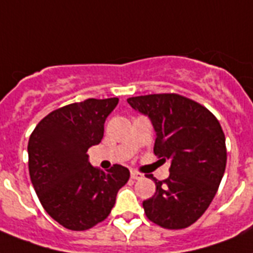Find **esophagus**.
Instances as JSON below:
<instances>
[{"label": "esophagus", "instance_id": "obj_1", "mask_svg": "<svg viewBox=\"0 0 253 253\" xmlns=\"http://www.w3.org/2000/svg\"><path fill=\"white\" fill-rule=\"evenodd\" d=\"M130 177H132L133 179H141L144 175L141 173H138V171H136V170H132V171H130Z\"/></svg>", "mask_w": 253, "mask_h": 253}]
</instances>
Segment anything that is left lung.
Masks as SVG:
<instances>
[{
    "instance_id": "1",
    "label": "left lung",
    "mask_w": 253,
    "mask_h": 253,
    "mask_svg": "<svg viewBox=\"0 0 253 253\" xmlns=\"http://www.w3.org/2000/svg\"><path fill=\"white\" fill-rule=\"evenodd\" d=\"M134 111L150 120L154 153L170 161V175L157 181L156 194L142 202L152 222L169 230L186 228L210 206L226 170V137L216 117L177 93L129 97Z\"/></svg>"
}]
</instances>
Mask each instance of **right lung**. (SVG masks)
Wrapping results in <instances>:
<instances>
[{"label": "right lung", "mask_w": 253, "mask_h": 253, "mask_svg": "<svg viewBox=\"0 0 253 253\" xmlns=\"http://www.w3.org/2000/svg\"><path fill=\"white\" fill-rule=\"evenodd\" d=\"M119 99H88L48 113L31 133L27 153L31 183L43 209L72 231L103 222L115 206L129 170L107 171L89 164L88 149L104 134V123Z\"/></svg>", "instance_id": "add662e5"}]
</instances>
